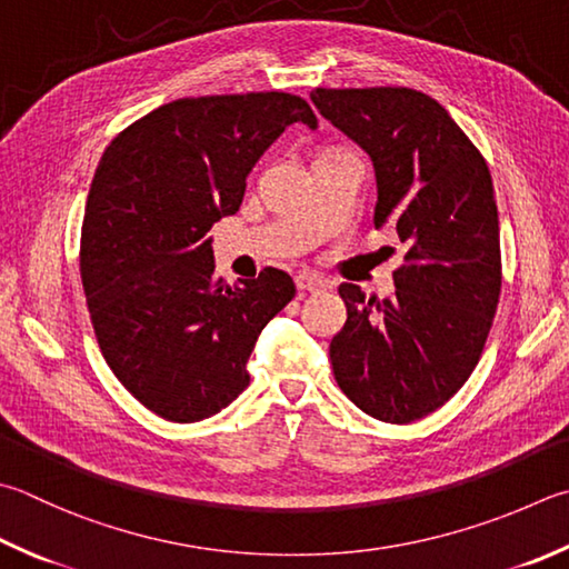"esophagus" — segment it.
Segmentation results:
<instances>
[{
    "label": "esophagus",
    "mask_w": 569,
    "mask_h": 569,
    "mask_svg": "<svg viewBox=\"0 0 569 569\" xmlns=\"http://www.w3.org/2000/svg\"><path fill=\"white\" fill-rule=\"evenodd\" d=\"M329 284H327V280L325 277H319V274H312V272H299L297 274V289L299 292H319V289H327Z\"/></svg>",
    "instance_id": "1"
}]
</instances>
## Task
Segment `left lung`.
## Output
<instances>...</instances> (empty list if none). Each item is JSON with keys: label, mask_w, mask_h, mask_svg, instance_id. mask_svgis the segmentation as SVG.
Wrapping results in <instances>:
<instances>
[{"label": "left lung", "mask_w": 569, "mask_h": 569, "mask_svg": "<svg viewBox=\"0 0 569 569\" xmlns=\"http://www.w3.org/2000/svg\"><path fill=\"white\" fill-rule=\"evenodd\" d=\"M327 121L371 158L377 230L409 244L396 292L341 284L331 339L339 389L386 423L433 413L468 381L500 297V228L483 156L441 103L413 89H315Z\"/></svg>", "instance_id": "1"}]
</instances>
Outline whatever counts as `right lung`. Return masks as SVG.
<instances>
[{"instance_id":"add662e5","label":"right lung","mask_w":569,"mask_h":569,"mask_svg":"<svg viewBox=\"0 0 569 569\" xmlns=\"http://www.w3.org/2000/svg\"><path fill=\"white\" fill-rule=\"evenodd\" d=\"M292 123L317 128V116L282 91L178 99L128 126L96 168L86 305L116 379L160 418L202 421L238 399L257 337L292 302V277L274 267L224 284L208 234L240 210L250 170Z\"/></svg>"}]
</instances>
